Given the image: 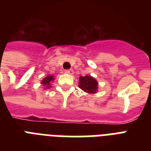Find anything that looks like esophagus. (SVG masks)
Returning a JSON list of instances; mask_svg holds the SVG:
<instances>
[{"instance_id":"34e87169","label":"esophagus","mask_w":151,"mask_h":151,"mask_svg":"<svg viewBox=\"0 0 151 151\" xmlns=\"http://www.w3.org/2000/svg\"><path fill=\"white\" fill-rule=\"evenodd\" d=\"M65 73H67V74H73V70L72 69H70V70H65Z\"/></svg>"}]
</instances>
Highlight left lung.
<instances>
[{
	"mask_svg": "<svg viewBox=\"0 0 151 151\" xmlns=\"http://www.w3.org/2000/svg\"><path fill=\"white\" fill-rule=\"evenodd\" d=\"M79 88L88 93H96L98 88V82L91 76L80 77Z\"/></svg>",
	"mask_w": 151,
	"mask_h": 151,
	"instance_id": "1",
	"label": "left lung"
}]
</instances>
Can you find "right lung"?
Returning a JSON list of instances; mask_svg holds the SVG:
<instances>
[{"label": "right lung", "instance_id": "1", "mask_svg": "<svg viewBox=\"0 0 151 151\" xmlns=\"http://www.w3.org/2000/svg\"><path fill=\"white\" fill-rule=\"evenodd\" d=\"M52 81H53V76H47L43 81H42V82L41 84L43 85H45V87L47 88H50V83Z\"/></svg>", "mask_w": 151, "mask_h": 151}]
</instances>
